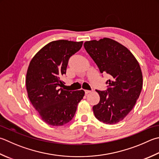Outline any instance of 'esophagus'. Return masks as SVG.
Returning <instances> with one entry per match:
<instances>
[{
	"label": "esophagus",
	"instance_id": "esophagus-1",
	"mask_svg": "<svg viewBox=\"0 0 159 159\" xmlns=\"http://www.w3.org/2000/svg\"><path fill=\"white\" fill-rule=\"evenodd\" d=\"M91 92H92L91 90H88V89H85V94H89V93H90Z\"/></svg>",
	"mask_w": 159,
	"mask_h": 159
}]
</instances>
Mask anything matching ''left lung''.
<instances>
[{
	"label": "left lung",
	"instance_id": "obj_1",
	"mask_svg": "<svg viewBox=\"0 0 159 159\" xmlns=\"http://www.w3.org/2000/svg\"><path fill=\"white\" fill-rule=\"evenodd\" d=\"M84 48L100 72L110 76L105 91L96 90L100 101L93 107L95 117L104 123L116 124L130 112L141 94V67L131 52L112 39L86 41Z\"/></svg>",
	"mask_w": 159,
	"mask_h": 159
}]
</instances>
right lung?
<instances>
[{
  "label": "right lung",
  "instance_id": "1",
  "mask_svg": "<svg viewBox=\"0 0 159 159\" xmlns=\"http://www.w3.org/2000/svg\"><path fill=\"white\" fill-rule=\"evenodd\" d=\"M83 41H52L34 56L28 67L26 88L31 103L48 125L61 126L74 116L84 90L63 89L61 78L66 74L70 58L83 45Z\"/></svg>",
  "mask_w": 159,
  "mask_h": 159
}]
</instances>
